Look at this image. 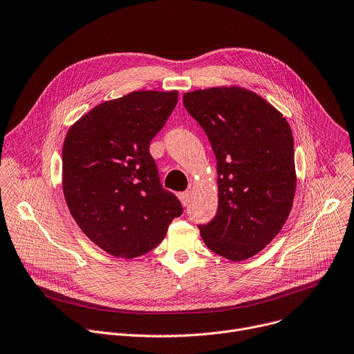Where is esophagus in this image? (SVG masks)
<instances>
[{
    "mask_svg": "<svg viewBox=\"0 0 354 354\" xmlns=\"http://www.w3.org/2000/svg\"><path fill=\"white\" fill-rule=\"evenodd\" d=\"M178 198H179V201L182 202L183 206H187L189 202H190V194H189V192H180V194H178Z\"/></svg>",
    "mask_w": 354,
    "mask_h": 354,
    "instance_id": "1",
    "label": "esophagus"
}]
</instances>
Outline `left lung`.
<instances>
[{
  "instance_id": "obj_1",
  "label": "left lung",
  "mask_w": 354,
  "mask_h": 354,
  "mask_svg": "<svg viewBox=\"0 0 354 354\" xmlns=\"http://www.w3.org/2000/svg\"><path fill=\"white\" fill-rule=\"evenodd\" d=\"M217 159L218 206L199 224L205 244L232 261L250 259L279 233L295 195L294 138L259 94L212 87L183 94Z\"/></svg>"
}]
</instances>
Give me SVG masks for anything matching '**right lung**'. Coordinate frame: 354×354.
Here are the masks:
<instances>
[{
	"mask_svg": "<svg viewBox=\"0 0 354 354\" xmlns=\"http://www.w3.org/2000/svg\"><path fill=\"white\" fill-rule=\"evenodd\" d=\"M176 103L178 91H133L95 106L66 136V203L82 232L111 255L134 259L153 250L183 213L149 153Z\"/></svg>",
	"mask_w": 354,
	"mask_h": 354,
	"instance_id": "obj_1",
	"label": "right lung"
}]
</instances>
